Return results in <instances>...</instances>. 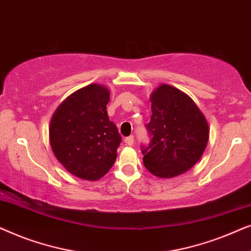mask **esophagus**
<instances>
[{"label": "esophagus", "instance_id": "34e87169", "mask_svg": "<svg viewBox=\"0 0 251 251\" xmlns=\"http://www.w3.org/2000/svg\"><path fill=\"white\" fill-rule=\"evenodd\" d=\"M133 142H135V138H133V136H129V137H126V138L125 139V143L126 144V145H129V146L133 145Z\"/></svg>", "mask_w": 251, "mask_h": 251}]
</instances>
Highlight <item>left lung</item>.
<instances>
[{
	"mask_svg": "<svg viewBox=\"0 0 251 251\" xmlns=\"http://www.w3.org/2000/svg\"><path fill=\"white\" fill-rule=\"evenodd\" d=\"M152 139L143 150L144 166L159 178L186 173L201 159L209 140V125L193 99L179 89L160 84L150 98Z\"/></svg>",
	"mask_w": 251,
	"mask_h": 251,
	"instance_id": "obj_1",
	"label": "left lung"
}]
</instances>
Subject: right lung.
<instances>
[{
    "instance_id": "right-lung-1",
    "label": "right lung",
    "mask_w": 251,
    "mask_h": 251,
    "mask_svg": "<svg viewBox=\"0 0 251 251\" xmlns=\"http://www.w3.org/2000/svg\"><path fill=\"white\" fill-rule=\"evenodd\" d=\"M108 89L92 83L68 96L51 118V150L61 166L81 179H100L118 156L121 136L108 119Z\"/></svg>"
}]
</instances>
